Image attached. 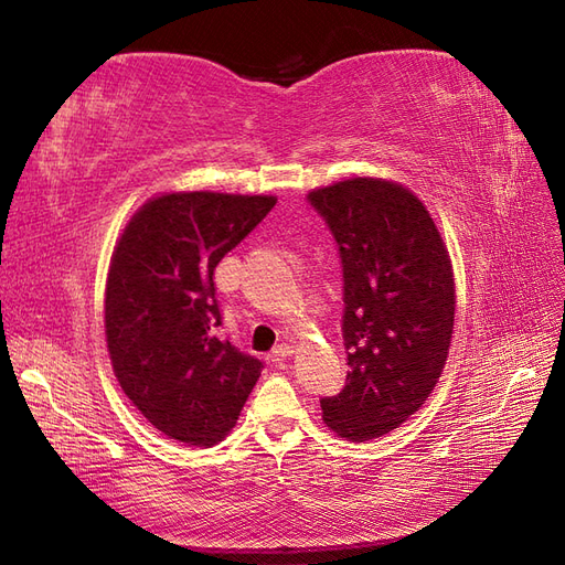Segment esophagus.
<instances>
[{
    "mask_svg": "<svg viewBox=\"0 0 565 565\" xmlns=\"http://www.w3.org/2000/svg\"><path fill=\"white\" fill-rule=\"evenodd\" d=\"M295 353V347L292 344H278L276 349H273L270 351V363H282V361H287V358L289 355H292Z\"/></svg>",
    "mask_w": 565,
    "mask_h": 565,
    "instance_id": "34e87169",
    "label": "esophagus"
}]
</instances>
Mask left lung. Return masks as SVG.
<instances>
[{
	"mask_svg": "<svg viewBox=\"0 0 565 565\" xmlns=\"http://www.w3.org/2000/svg\"><path fill=\"white\" fill-rule=\"evenodd\" d=\"M344 270L347 384L322 422L363 443L388 434L431 396L448 361L455 276L424 202L396 181L355 177L309 193Z\"/></svg>",
	"mask_w": 565,
	"mask_h": 565,
	"instance_id": "1",
	"label": "left lung"
}]
</instances>
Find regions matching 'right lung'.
Wrapping results in <instances>:
<instances>
[{
  "label": "right lung",
  "mask_w": 565,
  "mask_h": 565,
  "mask_svg": "<svg viewBox=\"0 0 565 565\" xmlns=\"http://www.w3.org/2000/svg\"><path fill=\"white\" fill-rule=\"evenodd\" d=\"M278 198L212 191L150 198L115 245L106 339L127 398L164 436L212 448L233 429L262 361L218 337L214 268Z\"/></svg>",
  "instance_id": "add662e5"
}]
</instances>
